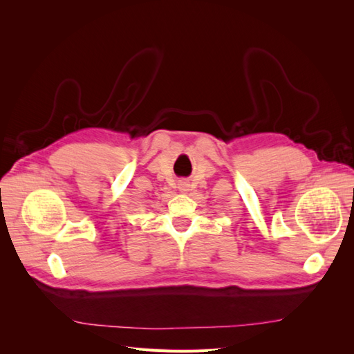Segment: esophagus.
<instances>
[{
    "instance_id": "34e87169",
    "label": "esophagus",
    "mask_w": 354,
    "mask_h": 354,
    "mask_svg": "<svg viewBox=\"0 0 354 354\" xmlns=\"http://www.w3.org/2000/svg\"><path fill=\"white\" fill-rule=\"evenodd\" d=\"M180 190L181 192H187L189 190V183H187V181H180Z\"/></svg>"
}]
</instances>
